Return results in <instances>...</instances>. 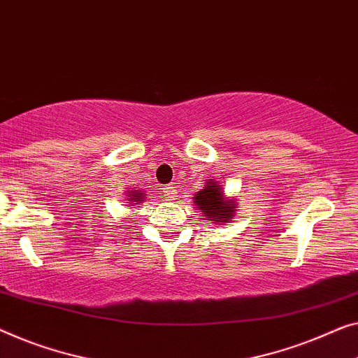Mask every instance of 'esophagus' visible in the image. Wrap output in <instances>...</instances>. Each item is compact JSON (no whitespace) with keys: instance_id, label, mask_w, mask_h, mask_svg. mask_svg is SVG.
<instances>
[{"instance_id":"34e87169","label":"esophagus","mask_w":358,"mask_h":358,"mask_svg":"<svg viewBox=\"0 0 358 358\" xmlns=\"http://www.w3.org/2000/svg\"><path fill=\"white\" fill-rule=\"evenodd\" d=\"M174 194H176V187H174V184H169L168 187H164V195H166L168 199H173Z\"/></svg>"}]
</instances>
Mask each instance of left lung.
Returning a JSON list of instances; mask_svg holds the SVG:
<instances>
[{
	"instance_id": "1",
	"label": "left lung",
	"mask_w": 358,
	"mask_h": 358,
	"mask_svg": "<svg viewBox=\"0 0 358 358\" xmlns=\"http://www.w3.org/2000/svg\"><path fill=\"white\" fill-rule=\"evenodd\" d=\"M194 203L196 208L201 211V215L208 217V221L222 224V222L229 221L234 217L236 213V200L226 199L222 195L220 184H216L213 179L206 182V187L196 192L194 196Z\"/></svg>"
}]
</instances>
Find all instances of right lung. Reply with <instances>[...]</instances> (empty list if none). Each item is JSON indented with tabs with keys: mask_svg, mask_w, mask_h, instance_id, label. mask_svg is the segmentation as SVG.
I'll list each match as a JSON object with an SVG mask.
<instances>
[{
	"mask_svg": "<svg viewBox=\"0 0 358 358\" xmlns=\"http://www.w3.org/2000/svg\"><path fill=\"white\" fill-rule=\"evenodd\" d=\"M127 196H131V201H136V205H138V203H142L143 201V194H141V192L138 190H132V192H129V195Z\"/></svg>",
	"mask_w": 358,
	"mask_h": 358,
	"instance_id": "add662e5",
	"label": "right lung"
}]
</instances>
